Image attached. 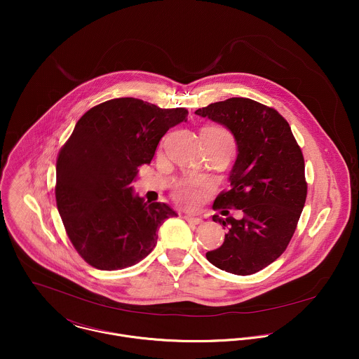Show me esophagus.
Wrapping results in <instances>:
<instances>
[{
    "instance_id": "esophagus-1",
    "label": "esophagus",
    "mask_w": 359,
    "mask_h": 359,
    "mask_svg": "<svg viewBox=\"0 0 359 359\" xmlns=\"http://www.w3.org/2000/svg\"><path fill=\"white\" fill-rule=\"evenodd\" d=\"M185 219L189 222V224H194V225H199L203 222L202 218H198V217H192V215H185Z\"/></svg>"
}]
</instances>
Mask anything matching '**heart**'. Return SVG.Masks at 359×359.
Segmentation results:
<instances>
[{
  "mask_svg": "<svg viewBox=\"0 0 359 359\" xmlns=\"http://www.w3.org/2000/svg\"><path fill=\"white\" fill-rule=\"evenodd\" d=\"M202 131L208 133L210 135H212L218 140H225V141H229L233 144L231 134L221 127H205ZM174 199L178 205H184L187 208H194L201 203V199H202L201 188L192 182H182L175 188Z\"/></svg>",
  "mask_w": 359,
  "mask_h": 359,
  "instance_id": "b5f03b06",
  "label": "heart"
}]
</instances>
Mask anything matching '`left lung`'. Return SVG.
<instances>
[{
    "label": "left lung",
    "mask_w": 359,
    "mask_h": 359,
    "mask_svg": "<svg viewBox=\"0 0 359 359\" xmlns=\"http://www.w3.org/2000/svg\"><path fill=\"white\" fill-rule=\"evenodd\" d=\"M195 113L226 127L238 145L231 189L217 196L214 208L235 207L242 217L212 215L228 232L221 248L205 257L222 271L256 273L286 250L296 231L307 198L302 149L289 123L253 100L229 98Z\"/></svg>",
    "instance_id": "left-lung-1"
}]
</instances>
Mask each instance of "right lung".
Returning a JSON list of instances; mask_svg holds the SVG:
<instances>
[{
	"mask_svg": "<svg viewBox=\"0 0 359 359\" xmlns=\"http://www.w3.org/2000/svg\"><path fill=\"white\" fill-rule=\"evenodd\" d=\"M187 117L185 107L116 98L77 121L57 154L55 196L70 242L90 265L116 271L140 262L154 250L160 225L177 215L134 195L130 184L161 137Z\"/></svg>",
	"mask_w": 359,
	"mask_h": 359,
	"instance_id": "right-lung-1",
	"label": "right lung"
}]
</instances>
